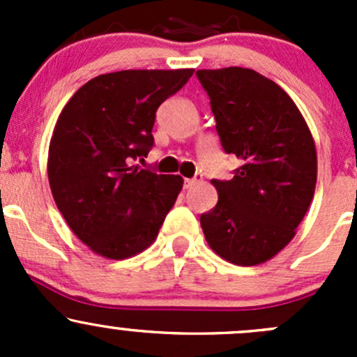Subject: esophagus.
I'll list each match as a JSON object with an SVG mask.
<instances>
[{"mask_svg":"<svg viewBox=\"0 0 357 357\" xmlns=\"http://www.w3.org/2000/svg\"><path fill=\"white\" fill-rule=\"evenodd\" d=\"M200 176H199V178H186L185 179V188H192V186H195L197 185V183H199L200 181Z\"/></svg>","mask_w":357,"mask_h":357,"instance_id":"34e87169","label":"esophagus"}]
</instances>
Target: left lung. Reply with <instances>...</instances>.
Returning a JSON list of instances; mask_svg holds the SVG:
<instances>
[{
	"label": "left lung",
	"mask_w": 357,
	"mask_h": 357,
	"mask_svg": "<svg viewBox=\"0 0 357 357\" xmlns=\"http://www.w3.org/2000/svg\"><path fill=\"white\" fill-rule=\"evenodd\" d=\"M226 153L242 165L229 181L212 179L219 200L200 215L208 247L236 266L275 257L295 236L318 176L314 139L294 100L252 68H202Z\"/></svg>",
	"instance_id": "obj_1"
}]
</instances>
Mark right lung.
Here are the masks:
<instances>
[{
    "instance_id": "1",
    "label": "right lung",
    "mask_w": 357,
    "mask_h": 357,
    "mask_svg": "<svg viewBox=\"0 0 357 357\" xmlns=\"http://www.w3.org/2000/svg\"><path fill=\"white\" fill-rule=\"evenodd\" d=\"M193 68L121 70L93 77L59 115L48 179L68 228L95 254L128 259L155 242L183 178L139 169L153 145L155 112Z\"/></svg>"
}]
</instances>
